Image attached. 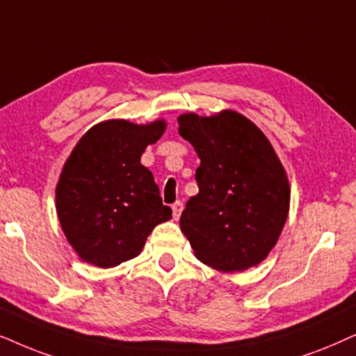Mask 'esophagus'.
Here are the masks:
<instances>
[{
  "label": "esophagus",
  "instance_id": "obj_1",
  "mask_svg": "<svg viewBox=\"0 0 356 356\" xmlns=\"http://www.w3.org/2000/svg\"><path fill=\"white\" fill-rule=\"evenodd\" d=\"M182 210H184V203H182L181 200H177V202H175L174 205H172V215H174L175 220H179V216H181Z\"/></svg>",
  "mask_w": 356,
  "mask_h": 356
}]
</instances>
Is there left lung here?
Wrapping results in <instances>:
<instances>
[{"mask_svg": "<svg viewBox=\"0 0 356 356\" xmlns=\"http://www.w3.org/2000/svg\"><path fill=\"white\" fill-rule=\"evenodd\" d=\"M179 134L195 148L198 193L188 198L181 229L198 260L243 272L267 257L285 226L290 186L270 141L238 112L186 113Z\"/></svg>", "mask_w": 356, "mask_h": 356, "instance_id": "left-lung-1", "label": "left lung"}]
</instances>
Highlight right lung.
Wrapping results in <instances>:
<instances>
[{"instance_id": "1", "label": "right lung", "mask_w": 356, "mask_h": 356, "mask_svg": "<svg viewBox=\"0 0 356 356\" xmlns=\"http://www.w3.org/2000/svg\"><path fill=\"white\" fill-rule=\"evenodd\" d=\"M165 123L108 120L78 141L56 186V213L79 257L108 268L136 257L156 225L172 218L153 174L140 163Z\"/></svg>"}]
</instances>
